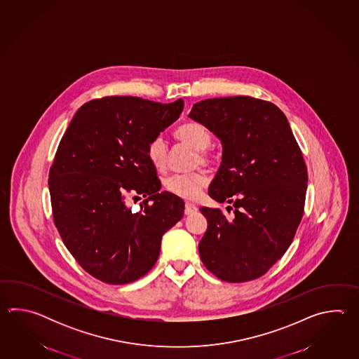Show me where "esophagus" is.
I'll return each mask as SVG.
<instances>
[{"label": "esophagus", "instance_id": "34e87169", "mask_svg": "<svg viewBox=\"0 0 359 359\" xmlns=\"http://www.w3.org/2000/svg\"><path fill=\"white\" fill-rule=\"evenodd\" d=\"M198 212V208L194 205V204H190V203H186V205H184V214L186 215H192V214H195Z\"/></svg>", "mask_w": 359, "mask_h": 359}]
</instances>
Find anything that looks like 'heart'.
I'll use <instances>...</instances> for the list:
<instances>
[{
	"label": "heart",
	"mask_w": 359,
	"mask_h": 359,
	"mask_svg": "<svg viewBox=\"0 0 359 359\" xmlns=\"http://www.w3.org/2000/svg\"><path fill=\"white\" fill-rule=\"evenodd\" d=\"M175 137L196 150V155L194 156V165L213 164V155L208 150V147L212 144V135L203 124L195 122L184 123L175 130ZM146 154L154 168L158 170L165 168L168 158V146L163 137L153 138L147 145ZM208 182L209 178L204 170H195L190 173L172 175L164 183L167 190L178 198L196 200L203 189L206 187Z\"/></svg>",
	"instance_id": "heart-1"
}]
</instances>
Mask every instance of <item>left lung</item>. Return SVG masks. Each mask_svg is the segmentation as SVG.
Masks as SVG:
<instances>
[{
    "label": "left lung",
    "mask_w": 359,
    "mask_h": 359,
    "mask_svg": "<svg viewBox=\"0 0 359 359\" xmlns=\"http://www.w3.org/2000/svg\"><path fill=\"white\" fill-rule=\"evenodd\" d=\"M189 116L221 140V167L208 194L235 208L231 218L200 208L208 219L200 258L222 281H252L283 258L302 222L308 182L303 154L285 114L266 100H203Z\"/></svg>",
    "instance_id": "left-lung-1"
}]
</instances>
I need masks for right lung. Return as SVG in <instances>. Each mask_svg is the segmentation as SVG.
I'll use <instances>...</instances> for the list:
<instances>
[{"label": "right lung", "mask_w": 359, "mask_h": 359, "mask_svg": "<svg viewBox=\"0 0 359 359\" xmlns=\"http://www.w3.org/2000/svg\"><path fill=\"white\" fill-rule=\"evenodd\" d=\"M182 109V99L91 100L61 137L48 177L55 226L78 264L102 283L124 285L145 276L158 260L161 237L183 217L184 203L159 192L146 154ZM128 196L144 198L137 214L125 204Z\"/></svg>", "instance_id": "right-lung-1"}]
</instances>
